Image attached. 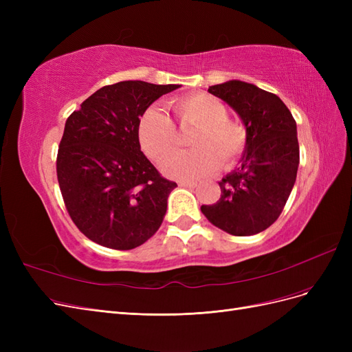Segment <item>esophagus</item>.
<instances>
[{
  "instance_id": "obj_1",
  "label": "esophagus",
  "mask_w": 352,
  "mask_h": 352,
  "mask_svg": "<svg viewBox=\"0 0 352 352\" xmlns=\"http://www.w3.org/2000/svg\"><path fill=\"white\" fill-rule=\"evenodd\" d=\"M198 184L195 180H179V186H185V188H195Z\"/></svg>"
}]
</instances>
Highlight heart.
Returning a JSON list of instances; mask_svg holds the SVG:
<instances>
[{
  "label": "heart",
  "mask_w": 352,
  "mask_h": 352,
  "mask_svg": "<svg viewBox=\"0 0 352 352\" xmlns=\"http://www.w3.org/2000/svg\"><path fill=\"white\" fill-rule=\"evenodd\" d=\"M173 109L180 124H197L190 136L189 151H177L166 157L160 168L173 179H199L216 172L219 158L223 166H232L247 146V129L228 119V109L219 98L195 92L175 100ZM173 120L157 105L145 110L138 123V140L144 153L158 162L176 145Z\"/></svg>",
  "instance_id": "b5f03b06"
}]
</instances>
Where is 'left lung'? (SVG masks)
Returning a JSON list of instances; mask_svg holds the SVG:
<instances>
[{"label": "left lung", "instance_id": "1", "mask_svg": "<svg viewBox=\"0 0 352 352\" xmlns=\"http://www.w3.org/2000/svg\"><path fill=\"white\" fill-rule=\"evenodd\" d=\"M208 92L236 111L247 129L239 166L223 177L220 199L201 211L235 236L260 233L278 220L295 185L300 145L296 123L283 101L252 83L228 80Z\"/></svg>", "mask_w": 352, "mask_h": 352}]
</instances>
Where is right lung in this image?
Returning <instances> with one entry per match:
<instances>
[{
    "mask_svg": "<svg viewBox=\"0 0 352 352\" xmlns=\"http://www.w3.org/2000/svg\"><path fill=\"white\" fill-rule=\"evenodd\" d=\"M180 85L123 80L94 92L66 120L57 177L74 225L91 241L132 250L162 226L177 186L160 176L138 140V123Z\"/></svg>",
    "mask_w": 352,
    "mask_h": 352,
    "instance_id": "add662e5",
    "label": "right lung"
}]
</instances>
